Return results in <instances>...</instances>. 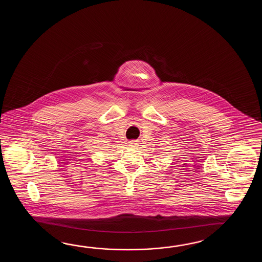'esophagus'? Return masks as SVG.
<instances>
[{"mask_svg":"<svg viewBox=\"0 0 262 262\" xmlns=\"http://www.w3.org/2000/svg\"><path fill=\"white\" fill-rule=\"evenodd\" d=\"M129 147L134 148V149H137L139 147V142L136 141V140H132V141H129L128 143Z\"/></svg>","mask_w":262,"mask_h":262,"instance_id":"obj_1","label":"esophagus"}]
</instances>
